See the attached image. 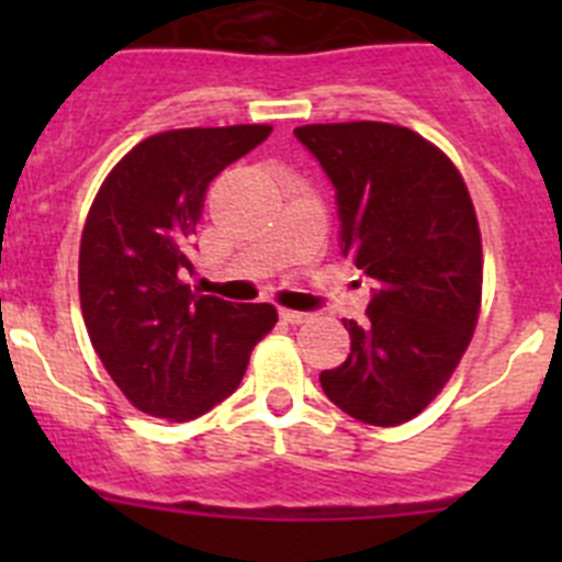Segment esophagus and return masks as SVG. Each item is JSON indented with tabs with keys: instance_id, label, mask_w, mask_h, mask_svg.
Masks as SVG:
<instances>
[{
	"instance_id": "obj_1",
	"label": "esophagus",
	"mask_w": 562,
	"mask_h": 562,
	"mask_svg": "<svg viewBox=\"0 0 562 562\" xmlns=\"http://www.w3.org/2000/svg\"><path fill=\"white\" fill-rule=\"evenodd\" d=\"M310 317L306 312H297V310H281V321L290 326H301V324H310Z\"/></svg>"
}]
</instances>
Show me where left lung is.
Wrapping results in <instances>:
<instances>
[{
  "instance_id": "obj_1",
  "label": "left lung",
  "mask_w": 562,
  "mask_h": 562,
  "mask_svg": "<svg viewBox=\"0 0 562 562\" xmlns=\"http://www.w3.org/2000/svg\"><path fill=\"white\" fill-rule=\"evenodd\" d=\"M295 137L337 191L342 256L374 281L366 321H342L349 357L321 385L357 422L394 428L439 396L473 340L484 284L473 200L448 154L405 126L312 123Z\"/></svg>"
}]
</instances>
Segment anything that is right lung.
I'll use <instances>...</instances> for the list:
<instances>
[{
  "instance_id": "obj_1",
  "label": "right lung",
  "mask_w": 562,
  "mask_h": 562,
  "mask_svg": "<svg viewBox=\"0 0 562 562\" xmlns=\"http://www.w3.org/2000/svg\"><path fill=\"white\" fill-rule=\"evenodd\" d=\"M272 126L171 128L109 171L87 213L78 256L83 324L103 369L134 408L168 422L207 414L238 389L272 304L191 292V236L220 171Z\"/></svg>"
}]
</instances>
